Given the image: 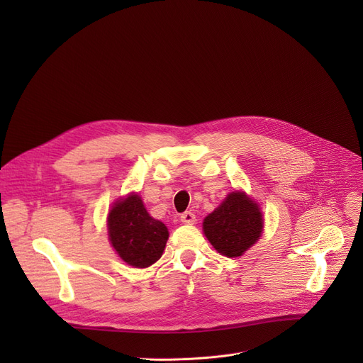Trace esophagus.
Wrapping results in <instances>:
<instances>
[{
  "label": "esophagus",
  "mask_w": 363,
  "mask_h": 363,
  "mask_svg": "<svg viewBox=\"0 0 363 363\" xmlns=\"http://www.w3.org/2000/svg\"><path fill=\"white\" fill-rule=\"evenodd\" d=\"M179 218H181V221H182L184 224H195V214L191 213V211L182 213Z\"/></svg>",
  "instance_id": "34e87169"
}]
</instances>
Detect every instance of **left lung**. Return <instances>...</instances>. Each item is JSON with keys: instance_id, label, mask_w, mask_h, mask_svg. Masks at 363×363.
<instances>
[{"instance_id": "obj_1", "label": "left lung", "mask_w": 363, "mask_h": 363, "mask_svg": "<svg viewBox=\"0 0 363 363\" xmlns=\"http://www.w3.org/2000/svg\"><path fill=\"white\" fill-rule=\"evenodd\" d=\"M203 234L225 257H240L262 235L263 217L244 192H231L218 208L205 217Z\"/></svg>"}]
</instances>
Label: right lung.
Instances as JSON below:
<instances>
[{"label": "right lung", "instance_id": "obj_1", "mask_svg": "<svg viewBox=\"0 0 363 363\" xmlns=\"http://www.w3.org/2000/svg\"><path fill=\"white\" fill-rule=\"evenodd\" d=\"M109 240L122 260L145 269L158 262L168 241V228L152 218L139 195L118 201L108 217Z\"/></svg>", "mask_w": 363, "mask_h": 363}]
</instances>
